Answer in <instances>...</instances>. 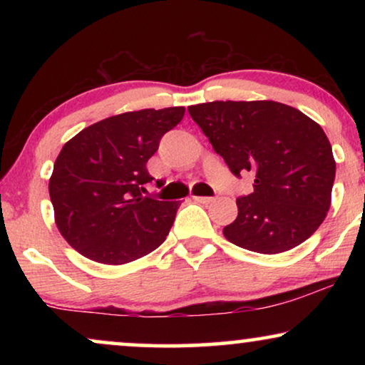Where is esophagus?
I'll use <instances>...</instances> for the list:
<instances>
[{
    "label": "esophagus",
    "instance_id": "obj_1",
    "mask_svg": "<svg viewBox=\"0 0 365 365\" xmlns=\"http://www.w3.org/2000/svg\"><path fill=\"white\" fill-rule=\"evenodd\" d=\"M192 199L199 204H209V202L214 201V197H206V196H194Z\"/></svg>",
    "mask_w": 365,
    "mask_h": 365
}]
</instances>
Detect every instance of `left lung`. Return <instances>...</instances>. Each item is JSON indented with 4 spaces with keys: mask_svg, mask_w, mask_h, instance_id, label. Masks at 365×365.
<instances>
[{
    "mask_svg": "<svg viewBox=\"0 0 365 365\" xmlns=\"http://www.w3.org/2000/svg\"><path fill=\"white\" fill-rule=\"evenodd\" d=\"M232 174L254 176L237 197L236 221L222 229L259 254L291 251L317 231L331 207L336 161L316 121L277 101H212L187 108Z\"/></svg>",
    "mask_w": 365,
    "mask_h": 365,
    "instance_id": "8db88e82",
    "label": "left lung"
}]
</instances>
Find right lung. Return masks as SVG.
<instances>
[{
  "label": "right lung",
  "mask_w": 365,
  "mask_h": 365,
  "mask_svg": "<svg viewBox=\"0 0 365 365\" xmlns=\"http://www.w3.org/2000/svg\"><path fill=\"white\" fill-rule=\"evenodd\" d=\"M186 108L139 109L84 128L64 144L49 178L54 222L81 256L121 266L166 241L181 202L144 197L146 163Z\"/></svg>",
  "instance_id": "obj_1"
}]
</instances>
